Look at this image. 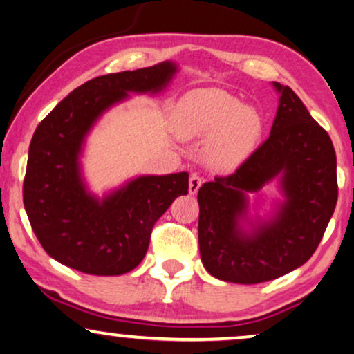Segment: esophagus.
I'll return each mask as SVG.
<instances>
[{"label":"esophagus","mask_w":354,"mask_h":354,"mask_svg":"<svg viewBox=\"0 0 354 354\" xmlns=\"http://www.w3.org/2000/svg\"><path fill=\"white\" fill-rule=\"evenodd\" d=\"M203 183V178L200 176H196V174H193L190 177V185H188V192H190V195H196L198 190H200Z\"/></svg>","instance_id":"1"}]
</instances>
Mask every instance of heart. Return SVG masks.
Instances as JSON below:
<instances>
[{"label": "heart", "mask_w": 354, "mask_h": 354, "mask_svg": "<svg viewBox=\"0 0 354 354\" xmlns=\"http://www.w3.org/2000/svg\"><path fill=\"white\" fill-rule=\"evenodd\" d=\"M172 124L182 140H206V164L224 172L235 171L254 153L264 130L258 111L219 88L188 93L178 103Z\"/></svg>", "instance_id": "b5f03b06"}]
</instances>
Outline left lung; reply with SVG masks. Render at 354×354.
<instances>
[{
    "label": "left lung",
    "mask_w": 354,
    "mask_h": 354,
    "mask_svg": "<svg viewBox=\"0 0 354 354\" xmlns=\"http://www.w3.org/2000/svg\"><path fill=\"white\" fill-rule=\"evenodd\" d=\"M280 93L270 135L234 174L198 192V241L205 269L232 283H261L314 254L335 211L337 156L328 133L290 86ZM279 180L284 200L266 220L248 214L250 192Z\"/></svg>",
    "instance_id": "1"
}]
</instances>
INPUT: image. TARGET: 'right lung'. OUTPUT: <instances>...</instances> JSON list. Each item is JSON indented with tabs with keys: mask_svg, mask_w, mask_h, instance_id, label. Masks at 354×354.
<instances>
[{
	"mask_svg": "<svg viewBox=\"0 0 354 354\" xmlns=\"http://www.w3.org/2000/svg\"><path fill=\"white\" fill-rule=\"evenodd\" d=\"M164 61L85 82L38 124L28 148L24 206L43 250L67 268L122 275L148 251L154 222L188 193V174L140 176L103 198L88 192L80 156L101 115L129 93H159L177 74Z\"/></svg>",
	"mask_w": 354,
	"mask_h": 354,
	"instance_id": "1",
	"label": "right lung"
}]
</instances>
